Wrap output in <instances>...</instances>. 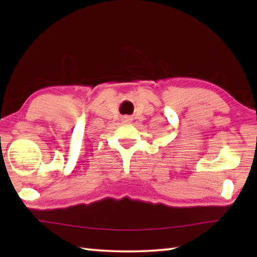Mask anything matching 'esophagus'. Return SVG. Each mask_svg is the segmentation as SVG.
<instances>
[{"instance_id":"1","label":"esophagus","mask_w":257,"mask_h":257,"mask_svg":"<svg viewBox=\"0 0 257 257\" xmlns=\"http://www.w3.org/2000/svg\"><path fill=\"white\" fill-rule=\"evenodd\" d=\"M132 118H130V116H127V115H125V116H123V118H122V121H123V122H132Z\"/></svg>"}]
</instances>
